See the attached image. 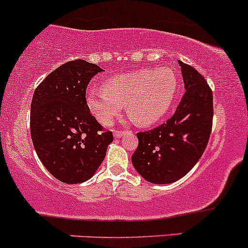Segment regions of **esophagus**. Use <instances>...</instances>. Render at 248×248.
I'll return each instance as SVG.
<instances>
[{
  "instance_id": "esophagus-1",
  "label": "esophagus",
  "mask_w": 248,
  "mask_h": 248,
  "mask_svg": "<svg viewBox=\"0 0 248 248\" xmlns=\"http://www.w3.org/2000/svg\"><path fill=\"white\" fill-rule=\"evenodd\" d=\"M123 135H125V131H114L113 134L114 138H121Z\"/></svg>"
}]
</instances>
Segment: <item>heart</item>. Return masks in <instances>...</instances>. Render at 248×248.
<instances>
[{"instance_id": "obj_1", "label": "heart", "mask_w": 248, "mask_h": 248, "mask_svg": "<svg viewBox=\"0 0 248 248\" xmlns=\"http://www.w3.org/2000/svg\"><path fill=\"white\" fill-rule=\"evenodd\" d=\"M178 79L169 67L146 68L108 79L104 90L86 92L87 108L93 116L110 125L123 110L137 125L154 124L168 112L177 94Z\"/></svg>"}]
</instances>
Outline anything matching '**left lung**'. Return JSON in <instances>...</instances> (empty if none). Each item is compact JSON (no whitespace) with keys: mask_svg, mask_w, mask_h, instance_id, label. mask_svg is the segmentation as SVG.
<instances>
[{"mask_svg":"<svg viewBox=\"0 0 248 248\" xmlns=\"http://www.w3.org/2000/svg\"><path fill=\"white\" fill-rule=\"evenodd\" d=\"M186 92L166 123L138 132L132 164L144 180L167 185L190 171L204 153L212 132L213 92L193 66L178 61Z\"/></svg>","mask_w":248,"mask_h":248,"instance_id":"left-lung-1","label":"left lung"}]
</instances>
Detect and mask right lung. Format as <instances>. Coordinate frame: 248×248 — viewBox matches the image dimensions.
Here are the masks:
<instances>
[{
  "label": "right lung",
  "mask_w": 248,
  "mask_h": 248,
  "mask_svg": "<svg viewBox=\"0 0 248 248\" xmlns=\"http://www.w3.org/2000/svg\"><path fill=\"white\" fill-rule=\"evenodd\" d=\"M103 70L77 59L49 73L35 89L31 135L40 161L68 185L91 178L105 158L112 132L104 130L86 104L89 82Z\"/></svg>",
  "instance_id": "right-lung-1"
}]
</instances>
